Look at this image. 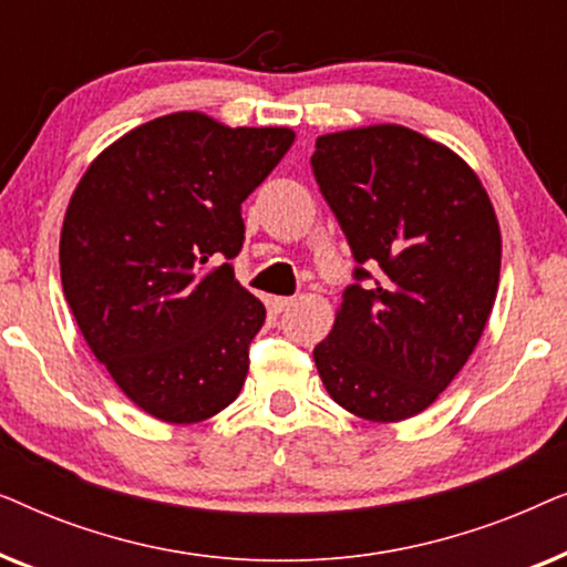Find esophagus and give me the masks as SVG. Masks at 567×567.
Instances as JSON below:
<instances>
[{
	"label": "esophagus",
	"mask_w": 567,
	"mask_h": 567,
	"mask_svg": "<svg viewBox=\"0 0 567 567\" xmlns=\"http://www.w3.org/2000/svg\"><path fill=\"white\" fill-rule=\"evenodd\" d=\"M293 305H297V299H293V297H274V299H270V309H274V312H286V309L293 307Z\"/></svg>",
	"instance_id": "1"
}]
</instances>
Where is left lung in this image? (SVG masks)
<instances>
[{
	"mask_svg": "<svg viewBox=\"0 0 567 567\" xmlns=\"http://www.w3.org/2000/svg\"><path fill=\"white\" fill-rule=\"evenodd\" d=\"M312 169L355 262L382 268L348 286L315 346L324 390L371 423L408 421L439 400L483 336L501 276L487 190L449 146L398 123L317 138ZM355 278H371L355 268Z\"/></svg>",
	"mask_w": 567,
	"mask_h": 567,
	"instance_id": "left-lung-1",
	"label": "left lung"
}]
</instances>
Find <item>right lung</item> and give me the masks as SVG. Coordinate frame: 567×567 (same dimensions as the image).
<instances>
[{"instance_id": "add662e5", "label": "right lung", "mask_w": 567, "mask_h": 567, "mask_svg": "<svg viewBox=\"0 0 567 567\" xmlns=\"http://www.w3.org/2000/svg\"><path fill=\"white\" fill-rule=\"evenodd\" d=\"M284 126L181 111L142 123L76 183L59 239L64 297L121 392L165 423L237 400L266 307L235 278L243 200L289 146Z\"/></svg>"}]
</instances>
